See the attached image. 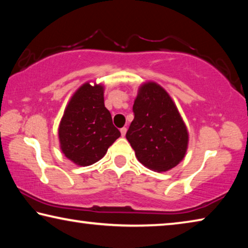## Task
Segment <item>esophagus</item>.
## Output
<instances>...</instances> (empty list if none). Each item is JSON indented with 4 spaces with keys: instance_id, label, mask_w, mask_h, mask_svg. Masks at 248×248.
<instances>
[{
    "instance_id": "1",
    "label": "esophagus",
    "mask_w": 248,
    "mask_h": 248,
    "mask_svg": "<svg viewBox=\"0 0 248 248\" xmlns=\"http://www.w3.org/2000/svg\"><path fill=\"white\" fill-rule=\"evenodd\" d=\"M120 132H121V136L124 137V136H125V133H127V128H125V127L121 128V129H120Z\"/></svg>"
}]
</instances>
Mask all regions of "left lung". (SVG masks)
Returning a JSON list of instances; mask_svg holds the SVG:
<instances>
[{"mask_svg":"<svg viewBox=\"0 0 248 248\" xmlns=\"http://www.w3.org/2000/svg\"><path fill=\"white\" fill-rule=\"evenodd\" d=\"M133 112L125 138L138 161L157 173L178 165L186 155L189 134L170 94L157 83H143Z\"/></svg>","mask_w":248,"mask_h":248,"instance_id":"left-lung-1","label":"left lung"}]
</instances>
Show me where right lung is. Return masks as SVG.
I'll use <instances>...</instances> for the list:
<instances>
[{
	"instance_id": "add662e5",
	"label": "right lung",
	"mask_w": 248,
	"mask_h": 248,
	"mask_svg": "<svg viewBox=\"0 0 248 248\" xmlns=\"http://www.w3.org/2000/svg\"><path fill=\"white\" fill-rule=\"evenodd\" d=\"M62 153L79 166H89L104 157L120 137L104 104V85L84 83L71 97L59 124Z\"/></svg>"
}]
</instances>
